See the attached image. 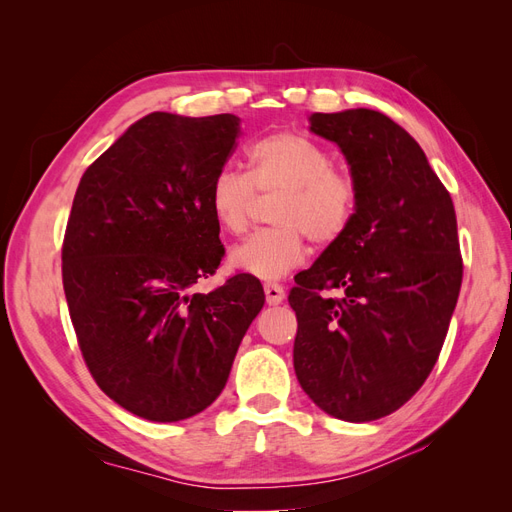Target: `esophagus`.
<instances>
[{
    "mask_svg": "<svg viewBox=\"0 0 512 512\" xmlns=\"http://www.w3.org/2000/svg\"><path fill=\"white\" fill-rule=\"evenodd\" d=\"M265 294H267V303L269 305H280L286 297V292L280 284H265Z\"/></svg>",
    "mask_w": 512,
    "mask_h": 512,
    "instance_id": "34e87169",
    "label": "esophagus"
}]
</instances>
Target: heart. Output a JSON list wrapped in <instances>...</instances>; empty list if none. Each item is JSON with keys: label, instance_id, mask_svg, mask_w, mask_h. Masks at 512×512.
Wrapping results in <instances>:
<instances>
[{"label": "heart", "instance_id": "obj_1", "mask_svg": "<svg viewBox=\"0 0 512 512\" xmlns=\"http://www.w3.org/2000/svg\"><path fill=\"white\" fill-rule=\"evenodd\" d=\"M333 153L297 132H273L247 147V173L224 168L211 179L207 205L228 235H243L256 196L280 194L271 220L230 252V267L258 280H280L305 258V237L324 247L342 239L356 213L359 188Z\"/></svg>", "mask_w": 512, "mask_h": 512}]
</instances>
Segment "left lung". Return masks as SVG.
<instances>
[{"label": "left lung", "instance_id": "obj_1", "mask_svg": "<svg viewBox=\"0 0 512 512\" xmlns=\"http://www.w3.org/2000/svg\"><path fill=\"white\" fill-rule=\"evenodd\" d=\"M309 130L342 149L359 200L346 235L288 294L294 374L320 410L367 423L404 406L438 361L463 277L455 207L386 115L314 113ZM333 287L339 300L321 294Z\"/></svg>", "mask_w": 512, "mask_h": 512}]
</instances>
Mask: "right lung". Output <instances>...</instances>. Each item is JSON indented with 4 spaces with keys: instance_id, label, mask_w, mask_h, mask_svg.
<instances>
[{
    "instance_id": "right-lung-1",
    "label": "right lung",
    "mask_w": 512,
    "mask_h": 512,
    "mask_svg": "<svg viewBox=\"0 0 512 512\" xmlns=\"http://www.w3.org/2000/svg\"><path fill=\"white\" fill-rule=\"evenodd\" d=\"M239 132L230 113H151L85 170L74 194L61 277L76 339L100 389L147 421L211 406L265 305L247 273L190 292L224 256L207 194Z\"/></svg>"
}]
</instances>
